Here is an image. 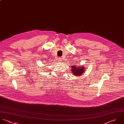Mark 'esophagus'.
Here are the masks:
<instances>
[{
    "label": "esophagus",
    "instance_id": "34e87169",
    "mask_svg": "<svg viewBox=\"0 0 124 124\" xmlns=\"http://www.w3.org/2000/svg\"><path fill=\"white\" fill-rule=\"evenodd\" d=\"M62 58H61V57H59V58H58V61H59L60 62H61V61H62Z\"/></svg>",
    "mask_w": 124,
    "mask_h": 124
}]
</instances>
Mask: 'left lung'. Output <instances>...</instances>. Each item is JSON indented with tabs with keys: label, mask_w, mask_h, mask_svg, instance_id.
<instances>
[{
	"label": "left lung",
	"mask_w": 124,
	"mask_h": 124,
	"mask_svg": "<svg viewBox=\"0 0 124 124\" xmlns=\"http://www.w3.org/2000/svg\"><path fill=\"white\" fill-rule=\"evenodd\" d=\"M82 67L80 68H78L79 67H76L75 66H72V72L75 76H80L82 75L84 72V68Z\"/></svg>",
	"instance_id": "obj_1"
}]
</instances>
